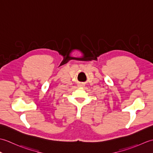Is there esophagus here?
Instances as JSON below:
<instances>
[{
  "instance_id": "34e87169",
  "label": "esophagus",
  "mask_w": 153,
  "mask_h": 153,
  "mask_svg": "<svg viewBox=\"0 0 153 153\" xmlns=\"http://www.w3.org/2000/svg\"><path fill=\"white\" fill-rule=\"evenodd\" d=\"M79 86H80V87H83V84H79Z\"/></svg>"
}]
</instances>
